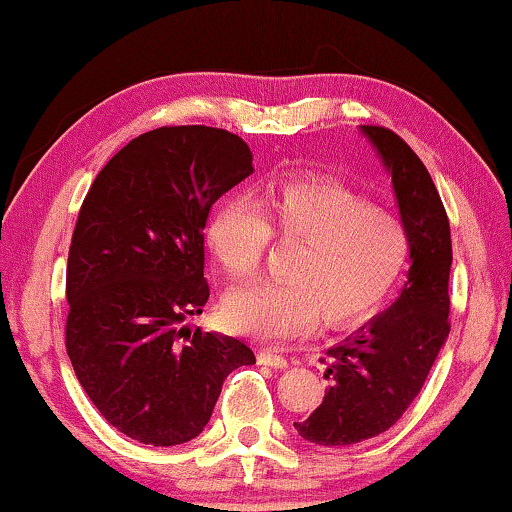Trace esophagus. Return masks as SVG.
Returning a JSON list of instances; mask_svg holds the SVG:
<instances>
[{"label":"esophagus","mask_w":512,"mask_h":512,"mask_svg":"<svg viewBox=\"0 0 512 512\" xmlns=\"http://www.w3.org/2000/svg\"><path fill=\"white\" fill-rule=\"evenodd\" d=\"M258 361H261V364H265V366H272V368H286L288 366L286 357H283L277 348H263L261 352H258Z\"/></svg>","instance_id":"esophagus-1"}]
</instances>
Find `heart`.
Wrapping results in <instances>:
<instances>
[{
	"label": "heart",
	"instance_id": "b5f03b06",
	"mask_svg": "<svg viewBox=\"0 0 512 512\" xmlns=\"http://www.w3.org/2000/svg\"><path fill=\"white\" fill-rule=\"evenodd\" d=\"M270 233L300 242L288 258L286 281L233 288L222 306L233 329L267 341L306 332L318 318L327 325L371 318L410 261L405 224L334 180L270 185L256 206L231 196L212 212L208 245L231 277H247L261 263Z\"/></svg>",
	"mask_w": 512,
	"mask_h": 512
}]
</instances>
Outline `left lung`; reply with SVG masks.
<instances>
[{
    "label": "left lung",
    "mask_w": 512,
    "mask_h": 512,
    "mask_svg": "<svg viewBox=\"0 0 512 512\" xmlns=\"http://www.w3.org/2000/svg\"><path fill=\"white\" fill-rule=\"evenodd\" d=\"M391 178L400 222L410 233V272L398 300L343 343L325 377L332 384L309 419L295 423L304 439L320 446H348L389 430L426 382L446 343L451 226L428 169L396 132L359 125Z\"/></svg>",
    "instance_id": "8db88e82"
}]
</instances>
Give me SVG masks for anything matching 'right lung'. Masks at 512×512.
Here are the masks:
<instances>
[{"label": "right lung", "instance_id": "right-lung-1", "mask_svg": "<svg viewBox=\"0 0 512 512\" xmlns=\"http://www.w3.org/2000/svg\"><path fill=\"white\" fill-rule=\"evenodd\" d=\"M251 160L226 130L157 128L123 146L82 203L68 251L66 350L98 412L141 444L201 435L229 373L256 364L240 338L185 325L210 297L208 212L254 174Z\"/></svg>", "mask_w": 512, "mask_h": 512}]
</instances>
